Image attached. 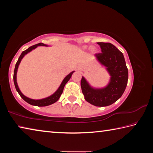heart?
<instances>
[{
	"label": "heart",
	"mask_w": 153,
	"mask_h": 153,
	"mask_svg": "<svg viewBox=\"0 0 153 153\" xmlns=\"http://www.w3.org/2000/svg\"><path fill=\"white\" fill-rule=\"evenodd\" d=\"M84 48H87V46H84ZM90 49H91V51H92V52H93V53H95V52H97V48L94 47V46H92Z\"/></svg>",
	"instance_id": "b5f03b06"
}]
</instances>
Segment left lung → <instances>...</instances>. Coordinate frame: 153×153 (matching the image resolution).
Returning <instances> with one entry per match:
<instances>
[{
  "instance_id": "obj_1",
  "label": "left lung",
  "mask_w": 153,
  "mask_h": 153,
  "mask_svg": "<svg viewBox=\"0 0 153 153\" xmlns=\"http://www.w3.org/2000/svg\"><path fill=\"white\" fill-rule=\"evenodd\" d=\"M101 53L95 54L97 60L105 66L109 74V83L105 88H92L82 77L81 88L85 100L97 107H106L117 101L125 91L128 79V70L123 53L111 43L98 42Z\"/></svg>"
}]
</instances>
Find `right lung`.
<instances>
[{"instance_id":"right-lung-1","label":"right lung","mask_w":153,"mask_h":153,"mask_svg":"<svg viewBox=\"0 0 153 153\" xmlns=\"http://www.w3.org/2000/svg\"><path fill=\"white\" fill-rule=\"evenodd\" d=\"M38 46H47L48 45H45V44H43V43H38V44H37V45H35L33 46H30V47L28 48L27 50L23 51L22 53L21 54L20 56L19 57V59H18V61L17 62V63H16V65H15L14 74H13V81H14V84H15V88H16V90L17 91V92L19 93L20 97H22L25 102H27V103H29V104L32 105L38 106V107H45V106H48L50 105L53 104V103L56 102L59 99V98H60L61 94L63 93V88H64L65 86V84H67V82L69 81V79L71 78L72 74H74V71L71 72L70 74L67 75V76L65 77V78L63 80V82H61L60 86L59 87V88L56 90V91L55 93H54V94L51 95L50 97H46L45 98H42V99H39V100L32 99V98H28L27 97H25V96L23 94L22 92L20 91L19 87H18L17 83V69H18V67H19L20 62H21V61H22V59H23V57H24V56L25 55H26V54H27L28 53H30V52H31L32 50H33V49H35L36 48H37Z\"/></svg>"}]
</instances>
